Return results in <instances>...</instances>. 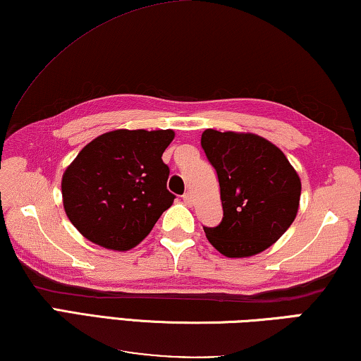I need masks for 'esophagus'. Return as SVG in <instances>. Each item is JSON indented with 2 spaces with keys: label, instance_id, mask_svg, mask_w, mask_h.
Masks as SVG:
<instances>
[{
  "label": "esophagus",
  "instance_id": "obj_1",
  "mask_svg": "<svg viewBox=\"0 0 361 361\" xmlns=\"http://www.w3.org/2000/svg\"><path fill=\"white\" fill-rule=\"evenodd\" d=\"M183 201H185L186 205H192V194L191 192L183 194Z\"/></svg>",
  "mask_w": 361,
  "mask_h": 361
}]
</instances>
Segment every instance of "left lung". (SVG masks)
I'll list each match as a JSON object with an SVG mask.
<instances>
[{
  "instance_id": "8db88e82",
  "label": "left lung",
  "mask_w": 361,
  "mask_h": 361,
  "mask_svg": "<svg viewBox=\"0 0 361 361\" xmlns=\"http://www.w3.org/2000/svg\"><path fill=\"white\" fill-rule=\"evenodd\" d=\"M201 146L220 183L223 219L204 226L226 257H250L270 247L293 225L300 178L283 151L262 136L205 130Z\"/></svg>"
}]
</instances>
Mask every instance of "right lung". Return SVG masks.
Segmentation results:
<instances>
[{
    "label": "right lung",
    "mask_w": 361,
    "mask_h": 361,
    "mask_svg": "<svg viewBox=\"0 0 361 361\" xmlns=\"http://www.w3.org/2000/svg\"><path fill=\"white\" fill-rule=\"evenodd\" d=\"M173 130H114L94 138L62 176V201L88 241L112 250L138 245L173 204L162 154Z\"/></svg>",
    "instance_id": "1"
}]
</instances>
